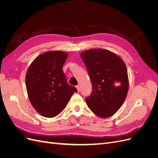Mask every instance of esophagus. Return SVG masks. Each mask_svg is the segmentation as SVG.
Wrapping results in <instances>:
<instances>
[{
    "instance_id": "esophagus-1",
    "label": "esophagus",
    "mask_w": 158,
    "mask_h": 158,
    "mask_svg": "<svg viewBox=\"0 0 158 158\" xmlns=\"http://www.w3.org/2000/svg\"><path fill=\"white\" fill-rule=\"evenodd\" d=\"M76 89H77V90H78V92H80V85H77L76 86Z\"/></svg>"
}]
</instances>
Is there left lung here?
I'll return each instance as SVG.
<instances>
[{
	"instance_id": "left-lung-1",
	"label": "left lung",
	"mask_w": 158,
	"mask_h": 158,
	"mask_svg": "<svg viewBox=\"0 0 158 158\" xmlns=\"http://www.w3.org/2000/svg\"><path fill=\"white\" fill-rule=\"evenodd\" d=\"M80 56L92 84V94L85 98L88 107L99 117L113 116L125 102L128 91L125 63L118 55L100 48L85 51Z\"/></svg>"
}]
</instances>
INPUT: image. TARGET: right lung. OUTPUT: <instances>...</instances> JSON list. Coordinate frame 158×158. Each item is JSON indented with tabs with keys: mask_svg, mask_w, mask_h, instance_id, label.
I'll return each mask as SVG.
<instances>
[{
	"mask_svg": "<svg viewBox=\"0 0 158 158\" xmlns=\"http://www.w3.org/2000/svg\"><path fill=\"white\" fill-rule=\"evenodd\" d=\"M68 53L45 52L30 65L26 75L28 98L36 111L47 118L58 115L77 89L66 82L63 66Z\"/></svg>",
	"mask_w": 158,
	"mask_h": 158,
	"instance_id": "right-lung-1",
	"label": "right lung"
}]
</instances>
